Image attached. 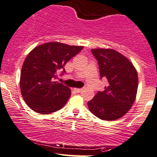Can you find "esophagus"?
Returning a JSON list of instances; mask_svg holds the SVG:
<instances>
[{"instance_id":"34e87169","label":"esophagus","mask_w":157,"mask_h":157,"mask_svg":"<svg viewBox=\"0 0 157 157\" xmlns=\"http://www.w3.org/2000/svg\"><path fill=\"white\" fill-rule=\"evenodd\" d=\"M82 90H83L82 88H74V90L77 93H80V92L82 91Z\"/></svg>"}]
</instances>
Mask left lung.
<instances>
[{
  "label": "left lung",
  "mask_w": 157,
  "mask_h": 157,
  "mask_svg": "<svg viewBox=\"0 0 157 157\" xmlns=\"http://www.w3.org/2000/svg\"><path fill=\"white\" fill-rule=\"evenodd\" d=\"M91 52L98 61L101 78L107 80L108 86L88 101V108L99 119L114 121L127 113L135 102L138 72L126 56L115 50L97 48Z\"/></svg>",
  "instance_id": "8db88e82"
}]
</instances>
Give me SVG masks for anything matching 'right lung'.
Here are the masks:
<instances>
[{"instance_id":"1","label":"right lung","mask_w":157,"mask_h":157,"mask_svg":"<svg viewBox=\"0 0 157 157\" xmlns=\"http://www.w3.org/2000/svg\"><path fill=\"white\" fill-rule=\"evenodd\" d=\"M83 48L54 41L38 45L27 55L19 84L22 98L32 110L50 114L65 106L71 90L53 79L57 78L58 71Z\"/></svg>"}]
</instances>
